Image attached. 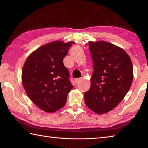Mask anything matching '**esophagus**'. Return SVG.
<instances>
[{
  "instance_id": "34e87169",
  "label": "esophagus",
  "mask_w": 148,
  "mask_h": 148,
  "mask_svg": "<svg viewBox=\"0 0 148 148\" xmlns=\"http://www.w3.org/2000/svg\"><path fill=\"white\" fill-rule=\"evenodd\" d=\"M81 80H82V78H77V79H76L74 81H75V83H76V84H78L79 82H81Z\"/></svg>"
}]
</instances>
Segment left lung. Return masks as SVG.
Masks as SVG:
<instances>
[{"mask_svg":"<svg viewBox=\"0 0 148 148\" xmlns=\"http://www.w3.org/2000/svg\"><path fill=\"white\" fill-rule=\"evenodd\" d=\"M93 72L84 102L98 114L115 108L127 95L133 81V66L124 49L106 41L89 42Z\"/></svg>","mask_w":148,"mask_h":148,"instance_id":"left-lung-1","label":"left lung"}]
</instances>
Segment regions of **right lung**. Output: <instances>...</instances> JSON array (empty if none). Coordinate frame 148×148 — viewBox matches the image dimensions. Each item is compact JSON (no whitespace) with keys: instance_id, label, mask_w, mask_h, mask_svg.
Instances as JSON below:
<instances>
[{"instance_id":"obj_1","label":"right lung","mask_w":148,"mask_h":148,"mask_svg":"<svg viewBox=\"0 0 148 148\" xmlns=\"http://www.w3.org/2000/svg\"><path fill=\"white\" fill-rule=\"evenodd\" d=\"M74 42L53 41L40 46L28 56L21 74L28 97L47 112L62 108L73 88L69 72L63 62Z\"/></svg>"}]
</instances>
